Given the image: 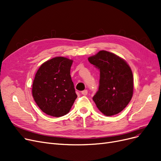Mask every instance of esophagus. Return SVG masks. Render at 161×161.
Here are the masks:
<instances>
[{"label":"esophagus","mask_w":161,"mask_h":161,"mask_svg":"<svg viewBox=\"0 0 161 161\" xmlns=\"http://www.w3.org/2000/svg\"><path fill=\"white\" fill-rule=\"evenodd\" d=\"M81 94L84 95V96H87V90H85L84 91H82L81 92Z\"/></svg>","instance_id":"obj_1"}]
</instances>
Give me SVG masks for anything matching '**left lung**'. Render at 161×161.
Wrapping results in <instances>:
<instances>
[{
    "label": "left lung",
    "mask_w": 161,
    "mask_h": 161,
    "mask_svg": "<svg viewBox=\"0 0 161 161\" xmlns=\"http://www.w3.org/2000/svg\"><path fill=\"white\" fill-rule=\"evenodd\" d=\"M100 71L99 90L93 97L105 116L117 115L130 102L133 94V75L127 62L114 53L101 50L88 58Z\"/></svg>",
    "instance_id": "8db88e82"
}]
</instances>
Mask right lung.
Here are the masks:
<instances>
[{"label": "right lung", "mask_w": 161, "mask_h": 161, "mask_svg": "<svg viewBox=\"0 0 161 161\" xmlns=\"http://www.w3.org/2000/svg\"><path fill=\"white\" fill-rule=\"evenodd\" d=\"M73 60L55 57L40 65L32 84V96L46 114L62 117L68 114L77 95L70 75Z\"/></svg>", "instance_id": "right-lung-1"}]
</instances>
